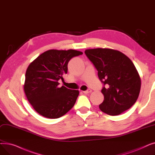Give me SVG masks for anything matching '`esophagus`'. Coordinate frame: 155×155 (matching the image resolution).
<instances>
[{
  "label": "esophagus",
  "instance_id": "1",
  "mask_svg": "<svg viewBox=\"0 0 155 155\" xmlns=\"http://www.w3.org/2000/svg\"><path fill=\"white\" fill-rule=\"evenodd\" d=\"M92 92V90L91 89H88L87 91H83V92L84 93V94H88V93H90V92Z\"/></svg>",
  "mask_w": 155,
  "mask_h": 155
}]
</instances>
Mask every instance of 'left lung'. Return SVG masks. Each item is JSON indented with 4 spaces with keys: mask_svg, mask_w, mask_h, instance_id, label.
Wrapping results in <instances>:
<instances>
[{
    "mask_svg": "<svg viewBox=\"0 0 155 155\" xmlns=\"http://www.w3.org/2000/svg\"><path fill=\"white\" fill-rule=\"evenodd\" d=\"M85 53L104 85L101 91L104 99L100 109L110 116H117L131 107L141 89V78L132 61L123 53L109 48L88 49Z\"/></svg>",
    "mask_w": 155,
    "mask_h": 155,
    "instance_id": "obj_1",
    "label": "left lung"
}]
</instances>
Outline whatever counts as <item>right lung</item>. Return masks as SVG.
I'll use <instances>...</instances> for the list:
<instances>
[{
	"instance_id": "1",
	"label": "right lung",
	"mask_w": 155,
	"mask_h": 155,
	"mask_svg": "<svg viewBox=\"0 0 155 155\" xmlns=\"http://www.w3.org/2000/svg\"><path fill=\"white\" fill-rule=\"evenodd\" d=\"M82 54L74 50H50L29 64L24 91L28 101L40 115L57 119L73 107L79 91L64 86L59 87L58 80H63V75L67 73L69 61Z\"/></svg>"
}]
</instances>
